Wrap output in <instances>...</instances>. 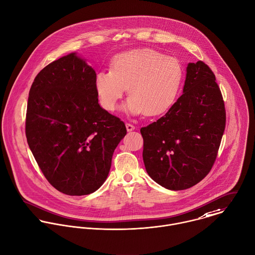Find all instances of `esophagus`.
Returning <instances> with one entry per match:
<instances>
[{
  "label": "esophagus",
  "mask_w": 255,
  "mask_h": 255,
  "mask_svg": "<svg viewBox=\"0 0 255 255\" xmlns=\"http://www.w3.org/2000/svg\"><path fill=\"white\" fill-rule=\"evenodd\" d=\"M126 127H127V130L128 131H132L135 128V127L133 125H131V124H126Z\"/></svg>",
  "instance_id": "34e87169"
}]
</instances>
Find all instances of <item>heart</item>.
<instances>
[{
	"label": "heart",
	"mask_w": 255,
	"mask_h": 255,
	"mask_svg": "<svg viewBox=\"0 0 255 255\" xmlns=\"http://www.w3.org/2000/svg\"><path fill=\"white\" fill-rule=\"evenodd\" d=\"M183 80V69L177 59L149 48H138L118 54L111 70L100 71L95 89L102 107L114 111L126 88L129 97L123 111L132 116H157L174 103Z\"/></svg>",
	"instance_id": "1"
}]
</instances>
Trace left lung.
<instances>
[{
    "label": "left lung",
    "instance_id": "left-lung-1",
    "mask_svg": "<svg viewBox=\"0 0 255 255\" xmlns=\"http://www.w3.org/2000/svg\"><path fill=\"white\" fill-rule=\"evenodd\" d=\"M225 127L215 74L202 61L188 63L181 97L163 117L140 129L147 174L168 190L193 187L212 169Z\"/></svg>",
    "mask_w": 255,
    "mask_h": 255
}]
</instances>
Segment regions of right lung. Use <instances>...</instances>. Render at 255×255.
<instances>
[{
  "mask_svg": "<svg viewBox=\"0 0 255 255\" xmlns=\"http://www.w3.org/2000/svg\"><path fill=\"white\" fill-rule=\"evenodd\" d=\"M95 78L92 66L72 52L44 67L28 94V146L48 182L70 196L104 184L127 134L124 122L100 106Z\"/></svg>",
  "mask_w": 255,
  "mask_h": 255,
  "instance_id": "obj_1",
  "label": "right lung"
}]
</instances>
